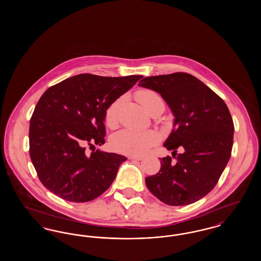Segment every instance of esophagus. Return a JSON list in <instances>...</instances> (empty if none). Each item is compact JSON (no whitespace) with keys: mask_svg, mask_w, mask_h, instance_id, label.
Here are the masks:
<instances>
[{"mask_svg":"<svg viewBox=\"0 0 261 261\" xmlns=\"http://www.w3.org/2000/svg\"><path fill=\"white\" fill-rule=\"evenodd\" d=\"M128 159L132 160V161H142L143 156L142 155H130V156H128Z\"/></svg>","mask_w":261,"mask_h":261,"instance_id":"1","label":"esophagus"}]
</instances>
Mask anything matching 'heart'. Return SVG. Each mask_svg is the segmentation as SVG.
I'll use <instances>...</instances> for the list:
<instances>
[{"label":"heart","mask_w":261,"mask_h":261,"mask_svg":"<svg viewBox=\"0 0 261 261\" xmlns=\"http://www.w3.org/2000/svg\"><path fill=\"white\" fill-rule=\"evenodd\" d=\"M136 99L150 113L164 111V102L162 97L150 89H142L136 93ZM122 99H116L108 106L103 114L105 123L113 128L118 123L119 111ZM160 141V134L154 130L139 131L130 128L121 129L113 133L110 138V146L113 150L129 154L138 155L145 153Z\"/></svg>","instance_id":"1"}]
</instances>
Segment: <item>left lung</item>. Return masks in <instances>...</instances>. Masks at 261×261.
<instances>
[{
    "label": "left lung",
    "mask_w": 261,
    "mask_h": 261,
    "mask_svg": "<svg viewBox=\"0 0 261 261\" xmlns=\"http://www.w3.org/2000/svg\"><path fill=\"white\" fill-rule=\"evenodd\" d=\"M139 86L161 94L175 116L163 146L172 156L146 178L150 193L168 205H187L207 195L230 160L234 123L228 107L211 88L185 72L145 77ZM184 151L176 154V149ZM177 156L176 157L175 155Z\"/></svg>",
    "instance_id": "obj_1"
}]
</instances>
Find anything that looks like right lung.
Returning a JSON list of instances; mask_svg holds the SVG:
<instances>
[{
	"label": "right lung",
	"instance_id": "add662e5",
	"mask_svg": "<svg viewBox=\"0 0 261 261\" xmlns=\"http://www.w3.org/2000/svg\"><path fill=\"white\" fill-rule=\"evenodd\" d=\"M143 76L84 73L51 86L30 119L29 153L38 178L61 199L85 202L112 185L124 155L95 150L106 140L105 111ZM93 148L88 153L87 148Z\"/></svg>",
	"mask_w": 261,
	"mask_h": 261
}]
</instances>
